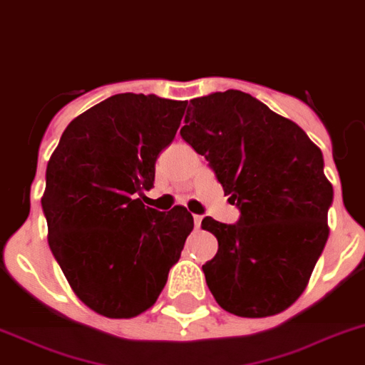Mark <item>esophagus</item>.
Instances as JSON below:
<instances>
[{
    "instance_id": "esophagus-1",
    "label": "esophagus",
    "mask_w": 365,
    "mask_h": 365,
    "mask_svg": "<svg viewBox=\"0 0 365 365\" xmlns=\"http://www.w3.org/2000/svg\"><path fill=\"white\" fill-rule=\"evenodd\" d=\"M201 221H203V216H197V214H194V223H195V229H199V227H201Z\"/></svg>"
}]
</instances>
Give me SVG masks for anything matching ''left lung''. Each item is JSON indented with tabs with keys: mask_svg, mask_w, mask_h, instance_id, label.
I'll return each mask as SVG.
<instances>
[{
	"mask_svg": "<svg viewBox=\"0 0 365 365\" xmlns=\"http://www.w3.org/2000/svg\"><path fill=\"white\" fill-rule=\"evenodd\" d=\"M180 136L205 155L240 220L210 216L201 227L217 238L203 266L223 310L267 317L295 303L329 238L332 185L322 149L297 123L240 90L190 101Z\"/></svg>",
	"mask_w": 365,
	"mask_h": 365,
	"instance_id": "1",
	"label": "left lung"
}]
</instances>
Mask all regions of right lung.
Returning <instances> with one entry per match:
<instances>
[{"instance_id": "1", "label": "right lung", "mask_w": 365, "mask_h": 365, "mask_svg": "<svg viewBox=\"0 0 365 365\" xmlns=\"http://www.w3.org/2000/svg\"><path fill=\"white\" fill-rule=\"evenodd\" d=\"M186 101L116 93L62 133L46 170L48 242L73 294L99 316L145 312L166 286L194 217L142 203L158 153L175 138Z\"/></svg>"}]
</instances>
